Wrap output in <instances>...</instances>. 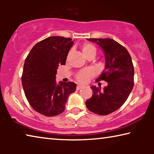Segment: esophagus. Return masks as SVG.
<instances>
[{
    "instance_id": "34e87169",
    "label": "esophagus",
    "mask_w": 154,
    "mask_h": 154,
    "mask_svg": "<svg viewBox=\"0 0 154 154\" xmlns=\"http://www.w3.org/2000/svg\"><path fill=\"white\" fill-rule=\"evenodd\" d=\"M84 88V86L83 85H77V90H79L81 89H82V88Z\"/></svg>"
}]
</instances>
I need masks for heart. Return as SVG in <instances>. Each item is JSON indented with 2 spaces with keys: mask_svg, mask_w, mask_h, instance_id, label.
<instances>
[{
  "mask_svg": "<svg viewBox=\"0 0 154 154\" xmlns=\"http://www.w3.org/2000/svg\"><path fill=\"white\" fill-rule=\"evenodd\" d=\"M92 51H96L95 47L92 45V44L90 43H85L82 47V52L83 55L85 56L88 53H90ZM94 75L93 71L90 69H86L83 70V71H80L79 73L76 75V79L77 81H79L81 83H85L90 79V77H92Z\"/></svg>",
  "mask_w": 154,
  "mask_h": 154,
  "instance_id": "heart-1",
  "label": "heart"
}]
</instances>
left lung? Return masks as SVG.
<instances>
[{
    "label": "left lung",
    "instance_id": "8db88e82",
    "mask_svg": "<svg viewBox=\"0 0 154 154\" xmlns=\"http://www.w3.org/2000/svg\"><path fill=\"white\" fill-rule=\"evenodd\" d=\"M100 47L105 57V69L96 81L104 80L107 86H92V96L85 105L90 111L106 116L121 107L134 86V66L127 49L111 38H87Z\"/></svg>",
    "mask_w": 154,
    "mask_h": 154
}]
</instances>
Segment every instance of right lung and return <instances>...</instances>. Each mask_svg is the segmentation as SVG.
I'll list each match as a JSON object with an SVG mask.
<instances>
[{"label": "right lung", "instance_id": "add662e5", "mask_svg": "<svg viewBox=\"0 0 154 154\" xmlns=\"http://www.w3.org/2000/svg\"><path fill=\"white\" fill-rule=\"evenodd\" d=\"M74 42L71 38L49 36L36 44L25 60L22 83L34 110L51 117L62 113L68 97L76 90L73 82H56L59 65L66 63Z\"/></svg>", "mask_w": 154, "mask_h": 154}]
</instances>
